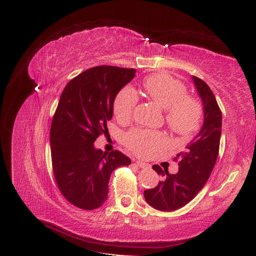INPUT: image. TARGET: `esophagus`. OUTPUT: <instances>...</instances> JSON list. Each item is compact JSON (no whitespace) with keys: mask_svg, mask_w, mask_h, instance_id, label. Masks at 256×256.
<instances>
[{"mask_svg":"<svg viewBox=\"0 0 256 256\" xmlns=\"http://www.w3.org/2000/svg\"><path fill=\"white\" fill-rule=\"evenodd\" d=\"M136 165H138V167H140V168H150V164H146V162H140V160H138V162H136Z\"/></svg>","mask_w":256,"mask_h":256,"instance_id":"34e87169","label":"esophagus"}]
</instances>
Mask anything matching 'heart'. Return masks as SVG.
<instances>
[{
  "label": "heart",
  "mask_w": 256,
  "mask_h": 256,
  "mask_svg": "<svg viewBox=\"0 0 256 256\" xmlns=\"http://www.w3.org/2000/svg\"><path fill=\"white\" fill-rule=\"evenodd\" d=\"M144 90L148 99L165 108V121L170 131L179 136H188L197 131L202 120V106L198 99L189 96L182 81L166 72H157L144 80ZM138 96L125 86L118 92L113 102L114 116L120 122L131 118ZM126 148L138 156L148 157L167 145L162 132L145 128H133L123 138Z\"/></svg>",
  "instance_id": "heart-1"
}]
</instances>
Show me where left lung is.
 Segmentation results:
<instances>
[{"label":"left lung","mask_w":256,"mask_h":256,"mask_svg":"<svg viewBox=\"0 0 256 256\" xmlns=\"http://www.w3.org/2000/svg\"><path fill=\"white\" fill-rule=\"evenodd\" d=\"M196 88L204 104V124L199 134L177 154V174H168L158 165L153 170L162 176L155 188L144 192L150 206L160 211H174L186 206L204 188L218 158L222 126L221 110L214 92L204 80L192 77Z\"/></svg>","instance_id":"8db88e82"}]
</instances>
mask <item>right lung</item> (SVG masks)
Masks as SVG:
<instances>
[{
    "label": "right lung",
    "mask_w": 256,
    "mask_h": 256,
    "mask_svg": "<svg viewBox=\"0 0 256 256\" xmlns=\"http://www.w3.org/2000/svg\"><path fill=\"white\" fill-rule=\"evenodd\" d=\"M134 76L133 68H90L70 80L59 99L50 126L52 172L62 194L80 209L102 206L112 172L131 164L120 150L103 153L94 143L108 134L116 96Z\"/></svg>",
    "instance_id": "add662e5"
}]
</instances>
